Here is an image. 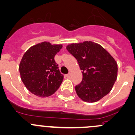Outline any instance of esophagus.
Masks as SVG:
<instances>
[{
  "label": "esophagus",
  "mask_w": 135,
  "mask_h": 135,
  "mask_svg": "<svg viewBox=\"0 0 135 135\" xmlns=\"http://www.w3.org/2000/svg\"><path fill=\"white\" fill-rule=\"evenodd\" d=\"M70 76H71V74L69 73V74H66V77H67V78H70Z\"/></svg>",
  "instance_id": "34e87169"
}]
</instances>
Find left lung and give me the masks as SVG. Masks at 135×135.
I'll use <instances>...</instances> for the list:
<instances>
[{
	"mask_svg": "<svg viewBox=\"0 0 135 135\" xmlns=\"http://www.w3.org/2000/svg\"><path fill=\"white\" fill-rule=\"evenodd\" d=\"M66 49L77 59L83 79L76 86L83 101L96 102L110 93L117 78L118 65L100 45L92 41L72 43Z\"/></svg>",
	"mask_w": 135,
	"mask_h": 135,
	"instance_id": "1",
	"label": "left lung"
}]
</instances>
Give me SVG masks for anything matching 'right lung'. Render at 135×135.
<instances>
[{"label": "right lung", "instance_id": "right-lung-1", "mask_svg": "<svg viewBox=\"0 0 135 135\" xmlns=\"http://www.w3.org/2000/svg\"><path fill=\"white\" fill-rule=\"evenodd\" d=\"M62 47V45L45 41L31 46L23 55L19 66L21 78L32 94L48 97L59 89L63 75L58 69L54 57Z\"/></svg>", "mask_w": 135, "mask_h": 135}]
</instances>
